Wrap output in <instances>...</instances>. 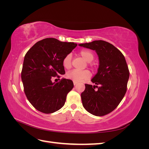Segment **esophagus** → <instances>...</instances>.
I'll return each mask as SVG.
<instances>
[{
    "mask_svg": "<svg viewBox=\"0 0 149 149\" xmlns=\"http://www.w3.org/2000/svg\"><path fill=\"white\" fill-rule=\"evenodd\" d=\"M73 84H74V85L75 86V85H76L78 84V82H76V81H73Z\"/></svg>",
    "mask_w": 149,
    "mask_h": 149,
    "instance_id": "obj_1",
    "label": "esophagus"
}]
</instances>
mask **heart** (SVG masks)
I'll return each mask as SVG.
<instances>
[{
  "label": "heart",
  "instance_id": "heart-1",
  "mask_svg": "<svg viewBox=\"0 0 149 149\" xmlns=\"http://www.w3.org/2000/svg\"><path fill=\"white\" fill-rule=\"evenodd\" d=\"M79 55L83 59L87 62H91L94 59V55L93 53L87 49H83L80 51ZM62 64L65 68L69 70L71 68V55L70 54L66 55L62 61ZM91 74L90 72L88 70H83V71H78L76 70H73L68 72L66 74L67 78L73 80V81L79 82L81 81L87 79L89 78Z\"/></svg>",
  "mask_w": 149,
  "mask_h": 149
}]
</instances>
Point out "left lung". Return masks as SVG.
Instances as JSON below:
<instances>
[{
	"label": "left lung",
	"instance_id": "left-lung-1",
	"mask_svg": "<svg viewBox=\"0 0 149 149\" xmlns=\"http://www.w3.org/2000/svg\"><path fill=\"white\" fill-rule=\"evenodd\" d=\"M79 45L95 50L100 60L97 73L91 79L96 85L85 84L81 94L83 106L94 116H105L118 107L127 91L129 71L125 57L113 45L103 40Z\"/></svg>",
	"mask_w": 149,
	"mask_h": 149
}]
</instances>
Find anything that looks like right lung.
<instances>
[{
  "label": "right lung",
  "instance_id": "right-lung-1",
  "mask_svg": "<svg viewBox=\"0 0 149 149\" xmlns=\"http://www.w3.org/2000/svg\"><path fill=\"white\" fill-rule=\"evenodd\" d=\"M76 46L73 42L47 38L36 43L26 52L21 78L25 95L37 110L51 114L64 106L73 83L65 78L58 83L52 80L65 73L63 59Z\"/></svg>",
  "mask_w": 149,
  "mask_h": 149
}]
</instances>
